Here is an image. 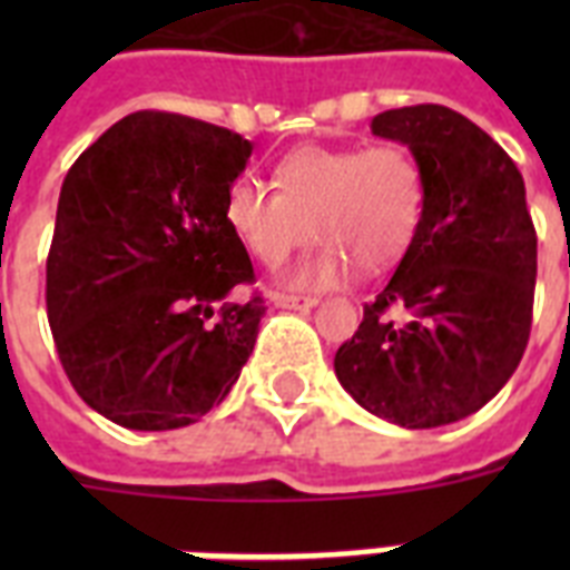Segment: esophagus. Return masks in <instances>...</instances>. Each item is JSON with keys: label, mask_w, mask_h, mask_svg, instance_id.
I'll use <instances>...</instances> for the list:
<instances>
[{"label": "esophagus", "mask_w": 570, "mask_h": 570, "mask_svg": "<svg viewBox=\"0 0 570 570\" xmlns=\"http://www.w3.org/2000/svg\"><path fill=\"white\" fill-rule=\"evenodd\" d=\"M272 302H275V307H284V311H311V307H316V298H304V295H286V293H275L272 295Z\"/></svg>", "instance_id": "obj_1"}]
</instances>
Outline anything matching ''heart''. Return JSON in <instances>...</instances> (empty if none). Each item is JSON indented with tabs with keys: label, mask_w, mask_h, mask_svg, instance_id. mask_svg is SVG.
Returning a JSON list of instances; mask_svg holds the SVG:
<instances>
[{
	"label": "heart",
	"mask_w": 570,
	"mask_h": 570,
	"mask_svg": "<svg viewBox=\"0 0 570 570\" xmlns=\"http://www.w3.org/2000/svg\"><path fill=\"white\" fill-rule=\"evenodd\" d=\"M277 191L236 180L224 195V222L250 257L277 266L316 230L322 245L286 275L298 289H325L381 272L414 242L423 218V171L402 145L325 147L286 154L275 168Z\"/></svg>",
	"instance_id": "1"
}]
</instances>
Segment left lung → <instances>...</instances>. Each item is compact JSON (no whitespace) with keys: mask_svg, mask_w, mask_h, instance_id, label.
Here are the masks:
<instances>
[{"mask_svg":"<svg viewBox=\"0 0 570 570\" xmlns=\"http://www.w3.org/2000/svg\"><path fill=\"white\" fill-rule=\"evenodd\" d=\"M373 136L414 154L423 218L334 373L370 414L438 429L491 402L521 364L539 242L518 165L473 120L425 102L375 115Z\"/></svg>","mask_w":570,"mask_h":570,"instance_id":"1","label":"left lung"}]
</instances>
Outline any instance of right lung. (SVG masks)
Listing matches in <instances>:
<instances>
[{"instance_id":"add662e5","label":"right lung","mask_w":570,"mask_h":570,"mask_svg":"<svg viewBox=\"0 0 570 570\" xmlns=\"http://www.w3.org/2000/svg\"><path fill=\"white\" fill-rule=\"evenodd\" d=\"M239 132L136 111L67 171L47 259V316L76 393L111 423L168 432L222 405L266 304L224 222L250 159Z\"/></svg>"}]
</instances>
